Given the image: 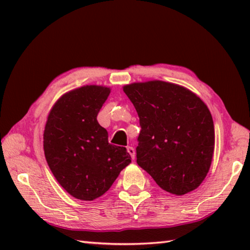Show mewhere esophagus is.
<instances>
[{
  "mask_svg": "<svg viewBox=\"0 0 250 250\" xmlns=\"http://www.w3.org/2000/svg\"><path fill=\"white\" fill-rule=\"evenodd\" d=\"M126 150H128V152L130 153V156H131V158L133 159L134 160V158H135V149L133 147H131V146H129V147H126Z\"/></svg>",
  "mask_w": 250,
  "mask_h": 250,
  "instance_id": "esophagus-1",
  "label": "esophagus"
}]
</instances>
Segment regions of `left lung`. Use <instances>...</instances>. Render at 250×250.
I'll use <instances>...</instances> for the list:
<instances>
[{"mask_svg": "<svg viewBox=\"0 0 250 250\" xmlns=\"http://www.w3.org/2000/svg\"><path fill=\"white\" fill-rule=\"evenodd\" d=\"M140 117L136 162L175 195L196 189L209 171L215 147L210 111L198 95L162 81L125 84Z\"/></svg>", "mask_w": 250, "mask_h": 250, "instance_id": "1", "label": "left lung"}]
</instances>
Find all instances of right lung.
<instances>
[{
    "mask_svg": "<svg viewBox=\"0 0 250 250\" xmlns=\"http://www.w3.org/2000/svg\"><path fill=\"white\" fill-rule=\"evenodd\" d=\"M110 88L90 84L64 93L47 117L44 152L61 187L74 198L93 201L103 195L131 163L125 147L108 143L97 116Z\"/></svg>",
    "mask_w": 250,
    "mask_h": 250,
    "instance_id": "right-lung-1",
    "label": "right lung"
}]
</instances>
